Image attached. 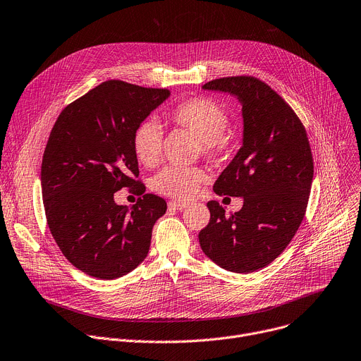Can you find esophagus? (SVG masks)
<instances>
[{"instance_id": "34e87169", "label": "esophagus", "mask_w": 361, "mask_h": 361, "mask_svg": "<svg viewBox=\"0 0 361 361\" xmlns=\"http://www.w3.org/2000/svg\"><path fill=\"white\" fill-rule=\"evenodd\" d=\"M171 211H182L183 208H186V202H180V201H171L168 204Z\"/></svg>"}]
</instances>
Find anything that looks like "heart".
Instances as JSON below:
<instances>
[{
  "label": "heart",
  "instance_id": "heart-1",
  "mask_svg": "<svg viewBox=\"0 0 361 361\" xmlns=\"http://www.w3.org/2000/svg\"><path fill=\"white\" fill-rule=\"evenodd\" d=\"M168 118L175 126L190 131L201 140L202 152L215 157L223 154L228 146L226 134L230 118L226 109L211 98H190L168 111ZM134 156L142 164L153 168L160 160L163 149V133L156 121L147 120L138 124L131 137ZM205 173L192 166H166L154 178L153 189L161 195L176 200H188L197 192Z\"/></svg>",
  "mask_w": 361,
  "mask_h": 361
}]
</instances>
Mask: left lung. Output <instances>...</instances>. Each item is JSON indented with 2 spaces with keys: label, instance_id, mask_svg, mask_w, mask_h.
Returning <instances> with one entry per match:
<instances>
[{
  "label": "left lung",
  "instance_id": "8db88e82",
  "mask_svg": "<svg viewBox=\"0 0 361 361\" xmlns=\"http://www.w3.org/2000/svg\"><path fill=\"white\" fill-rule=\"evenodd\" d=\"M202 88L235 95L243 105V146L214 192L244 202L227 215L223 205L209 201L211 218L200 244L223 269L255 271L285 250L307 211L314 178L307 130L289 104L255 76L219 78Z\"/></svg>",
  "mask_w": 361,
  "mask_h": 361
}]
</instances>
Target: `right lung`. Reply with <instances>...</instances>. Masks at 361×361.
Returning a JSON list of instances; mask_svg holds the SVG:
<instances>
[{"label": "right lung", "mask_w": 361, "mask_h": 361, "mask_svg": "<svg viewBox=\"0 0 361 361\" xmlns=\"http://www.w3.org/2000/svg\"><path fill=\"white\" fill-rule=\"evenodd\" d=\"M169 95L111 79L65 106L50 131L42 161L47 226L63 256L92 277L117 279L149 253L166 201L145 193L128 208L114 193L146 190L131 137Z\"/></svg>", "instance_id": "right-lung-1"}]
</instances>
